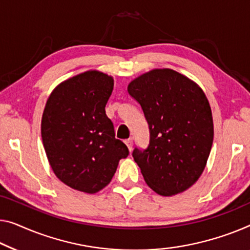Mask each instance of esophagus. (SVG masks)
Instances as JSON below:
<instances>
[{
    "label": "esophagus",
    "instance_id": "obj_1",
    "mask_svg": "<svg viewBox=\"0 0 250 250\" xmlns=\"http://www.w3.org/2000/svg\"><path fill=\"white\" fill-rule=\"evenodd\" d=\"M125 145H126V147H128V149L130 151H131V149H132V146H133V141H132V139H126L125 141Z\"/></svg>",
    "mask_w": 250,
    "mask_h": 250
}]
</instances>
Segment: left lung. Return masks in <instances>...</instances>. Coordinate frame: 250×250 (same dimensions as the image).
Here are the masks:
<instances>
[{
  "mask_svg": "<svg viewBox=\"0 0 250 250\" xmlns=\"http://www.w3.org/2000/svg\"><path fill=\"white\" fill-rule=\"evenodd\" d=\"M149 125L150 141L132 152L147 185L163 196L191 188L207 166L213 119L203 89L170 68H155L128 85Z\"/></svg>",
  "mask_w": 250,
  "mask_h": 250,
  "instance_id": "left-lung-1",
  "label": "left lung"
}]
</instances>
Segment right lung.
I'll use <instances>...</instances> for the list:
<instances>
[{"label":"right lung","mask_w":250,"mask_h":250,"mask_svg":"<svg viewBox=\"0 0 250 250\" xmlns=\"http://www.w3.org/2000/svg\"><path fill=\"white\" fill-rule=\"evenodd\" d=\"M113 85L112 76L86 70L58 84L44 106L42 138L48 162L58 180L76 191H101L129 155L105 114Z\"/></svg>","instance_id":"obj_1"}]
</instances>
